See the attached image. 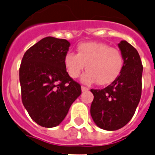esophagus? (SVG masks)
<instances>
[{
    "label": "esophagus",
    "mask_w": 155,
    "mask_h": 155,
    "mask_svg": "<svg viewBox=\"0 0 155 155\" xmlns=\"http://www.w3.org/2000/svg\"><path fill=\"white\" fill-rule=\"evenodd\" d=\"M81 90H82V91H88V88H87V87H86L82 86Z\"/></svg>",
    "instance_id": "esophagus-1"
}]
</instances>
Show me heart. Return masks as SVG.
<instances>
[{
  "label": "heart",
  "instance_id": "heart-1",
  "mask_svg": "<svg viewBox=\"0 0 155 155\" xmlns=\"http://www.w3.org/2000/svg\"><path fill=\"white\" fill-rule=\"evenodd\" d=\"M65 68L71 78H78L86 68L81 81L85 84L97 83L107 85L119 77L124 58L119 49L100 42H84L78 45L77 54L68 52L64 59Z\"/></svg>",
  "mask_w": 155,
  "mask_h": 155
}]
</instances>
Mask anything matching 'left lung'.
I'll return each mask as SVG.
<instances>
[{
	"instance_id": "8db88e82",
	"label": "left lung",
	"mask_w": 155,
	"mask_h": 155,
	"mask_svg": "<svg viewBox=\"0 0 155 155\" xmlns=\"http://www.w3.org/2000/svg\"><path fill=\"white\" fill-rule=\"evenodd\" d=\"M124 58L119 77L102 90L91 89L93 121L101 129L116 130L127 124L134 115L142 94L143 64L136 49L126 41L118 45Z\"/></svg>"
}]
</instances>
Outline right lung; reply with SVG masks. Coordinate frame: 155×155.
I'll use <instances>...</instances> for the list:
<instances>
[{
    "label": "right lung",
    "mask_w": 155,
    "mask_h": 155,
    "mask_svg": "<svg viewBox=\"0 0 155 155\" xmlns=\"http://www.w3.org/2000/svg\"><path fill=\"white\" fill-rule=\"evenodd\" d=\"M69 47L67 40L48 36L28 49L21 61L22 103L32 120L44 127L59 125L81 94L64 64Z\"/></svg>",
    "instance_id": "right-lung-1"
}]
</instances>
